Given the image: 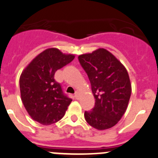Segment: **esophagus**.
Listing matches in <instances>:
<instances>
[{
    "label": "esophagus",
    "mask_w": 158,
    "mask_h": 158,
    "mask_svg": "<svg viewBox=\"0 0 158 158\" xmlns=\"http://www.w3.org/2000/svg\"><path fill=\"white\" fill-rule=\"evenodd\" d=\"M74 98L76 99H79V92H78V91H76V92H75Z\"/></svg>",
    "instance_id": "esophagus-1"
}]
</instances>
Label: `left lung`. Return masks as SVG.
<instances>
[{
	"mask_svg": "<svg viewBox=\"0 0 158 158\" xmlns=\"http://www.w3.org/2000/svg\"><path fill=\"white\" fill-rule=\"evenodd\" d=\"M78 60L88 74L95 98L94 107L85 112V120L99 130L114 127L125 113L131 95L127 69L105 49L82 54Z\"/></svg>",
	"mask_w": 158,
	"mask_h": 158,
	"instance_id": "obj_1",
	"label": "left lung"
}]
</instances>
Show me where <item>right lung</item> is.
I'll return each instance as SVG.
<instances>
[{"label": "right lung", "mask_w": 158, "mask_h": 158, "mask_svg": "<svg viewBox=\"0 0 158 158\" xmlns=\"http://www.w3.org/2000/svg\"><path fill=\"white\" fill-rule=\"evenodd\" d=\"M73 59V55L50 48L39 54L21 74L19 85L24 106L30 116L43 125L60 120L72 102L54 75Z\"/></svg>", "instance_id": "right-lung-1"}]
</instances>
